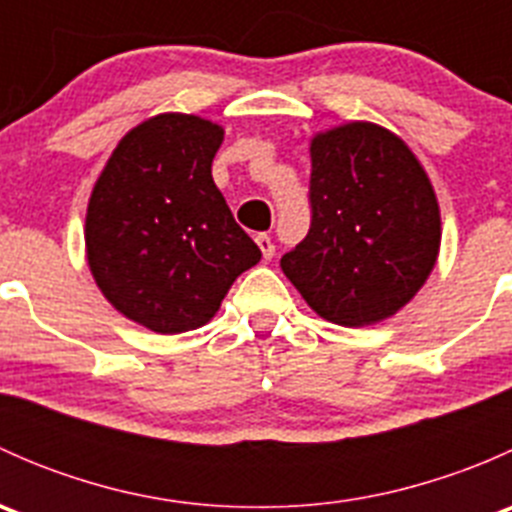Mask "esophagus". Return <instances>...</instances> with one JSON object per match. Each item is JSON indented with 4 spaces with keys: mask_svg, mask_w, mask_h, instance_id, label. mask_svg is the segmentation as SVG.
Here are the masks:
<instances>
[{
    "mask_svg": "<svg viewBox=\"0 0 512 512\" xmlns=\"http://www.w3.org/2000/svg\"><path fill=\"white\" fill-rule=\"evenodd\" d=\"M255 242H257V247H260V250H262V257H265V260H272V257H275V245H272V237L270 235L260 232V235L255 237Z\"/></svg>",
    "mask_w": 512,
    "mask_h": 512,
    "instance_id": "obj_1",
    "label": "esophagus"
}]
</instances>
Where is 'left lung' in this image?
Here are the masks:
<instances>
[{"label": "left lung", "mask_w": 512, "mask_h": 512, "mask_svg": "<svg viewBox=\"0 0 512 512\" xmlns=\"http://www.w3.org/2000/svg\"><path fill=\"white\" fill-rule=\"evenodd\" d=\"M312 227L280 267L339 327H369L416 297L441 250V208L421 160L371 121L314 133Z\"/></svg>", "instance_id": "8db88e82"}]
</instances>
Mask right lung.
<instances>
[{
    "label": "right lung",
    "mask_w": 512,
    "mask_h": 512,
    "mask_svg": "<svg viewBox=\"0 0 512 512\" xmlns=\"http://www.w3.org/2000/svg\"><path fill=\"white\" fill-rule=\"evenodd\" d=\"M220 123L165 111L118 141L86 208V262L116 312L156 334L218 314L232 282L262 252L213 180Z\"/></svg>",
    "instance_id": "1"
}]
</instances>
